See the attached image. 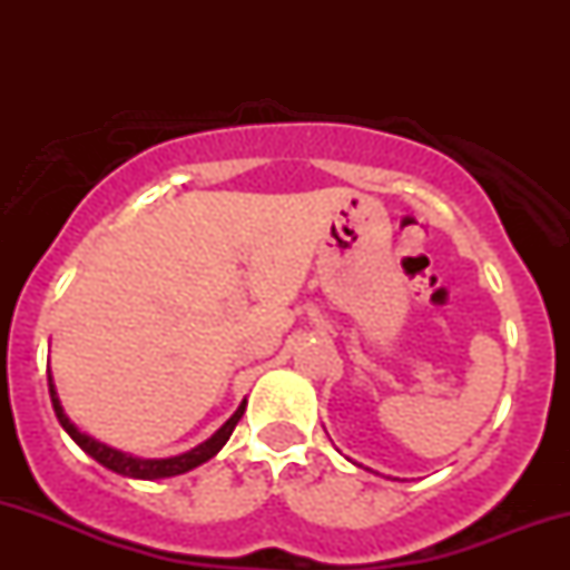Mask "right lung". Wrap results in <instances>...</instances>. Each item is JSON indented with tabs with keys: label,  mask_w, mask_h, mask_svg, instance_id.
<instances>
[{
	"label": "right lung",
	"mask_w": 570,
	"mask_h": 570,
	"mask_svg": "<svg viewBox=\"0 0 570 570\" xmlns=\"http://www.w3.org/2000/svg\"><path fill=\"white\" fill-rule=\"evenodd\" d=\"M48 385H50V402H53L58 423L67 429V434L71 436V440L80 444V448L90 458H96L101 466L112 469V472L122 474V476H136V480H160V476H176V474L189 472V469L200 466V463H206L208 458H214L222 448H225V442L230 440L233 429L238 426V421L244 417V410H246V402H244L238 410L233 412L230 421H227L225 426H222L217 434L212 436V440L198 444V448H193L189 453H181V455H174V458H134L128 453H120V450H115V448H107V444L90 440L88 434H82V431L77 429L67 415H63V407H61V402H58V394H56L53 377H50V370H48Z\"/></svg>",
	"instance_id": "obj_1"
}]
</instances>
